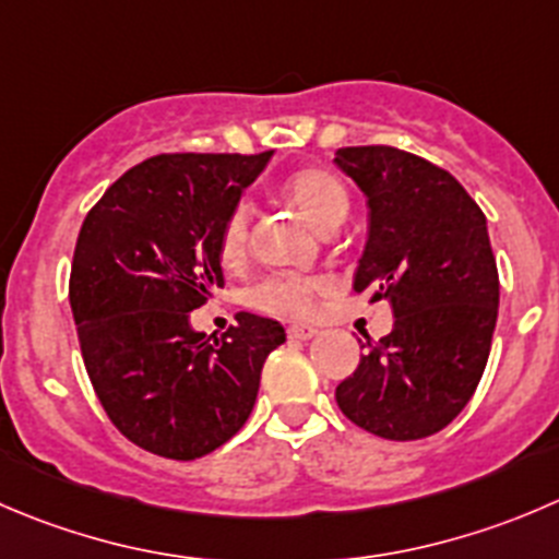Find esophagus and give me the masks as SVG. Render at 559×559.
<instances>
[{
    "mask_svg": "<svg viewBox=\"0 0 559 559\" xmlns=\"http://www.w3.org/2000/svg\"><path fill=\"white\" fill-rule=\"evenodd\" d=\"M317 333L319 330L313 328V324H292L289 328V338L295 341H311Z\"/></svg>",
    "mask_w": 559,
    "mask_h": 559,
    "instance_id": "1",
    "label": "esophagus"
}]
</instances>
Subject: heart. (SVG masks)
<instances>
[{
    "mask_svg": "<svg viewBox=\"0 0 559 559\" xmlns=\"http://www.w3.org/2000/svg\"><path fill=\"white\" fill-rule=\"evenodd\" d=\"M284 193L319 231H333L344 224L349 213V193L344 182L330 171L306 166L286 177ZM248 229H251V207L248 202H237L226 213L218 237V253L224 264H240L248 251ZM322 289H328L324 278H292V275H273L264 278L251 292V302L259 311L284 313V317H308L313 311V300Z\"/></svg>",
    "mask_w": 559,
    "mask_h": 559,
    "instance_id": "1",
    "label": "heart"
}]
</instances>
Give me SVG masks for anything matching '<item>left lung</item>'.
Here are the masks:
<instances>
[{
    "mask_svg": "<svg viewBox=\"0 0 559 559\" xmlns=\"http://www.w3.org/2000/svg\"><path fill=\"white\" fill-rule=\"evenodd\" d=\"M335 166L368 199L352 289L390 300L395 317L335 401L371 435L424 440L467 406L489 360L500 275L486 215L456 177L404 150L341 147Z\"/></svg>",
    "mask_w": 559,
    "mask_h": 559,
    "instance_id": "left-lung-1",
    "label": "left lung"
}]
</instances>
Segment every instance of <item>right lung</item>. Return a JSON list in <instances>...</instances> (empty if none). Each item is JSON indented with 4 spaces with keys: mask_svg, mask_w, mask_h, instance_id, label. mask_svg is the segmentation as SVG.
I'll list each match as a JSON object with an SVG mask.
<instances>
[{
    "mask_svg": "<svg viewBox=\"0 0 559 559\" xmlns=\"http://www.w3.org/2000/svg\"><path fill=\"white\" fill-rule=\"evenodd\" d=\"M259 155H155L86 213L70 267V308L103 409L133 445L177 462L207 456L251 415L275 319L237 313L221 338L191 311L224 286L226 213L264 171Z\"/></svg>",
    "mask_w": 559,
    "mask_h": 559,
    "instance_id": "obj_1",
    "label": "right lung"
}]
</instances>
